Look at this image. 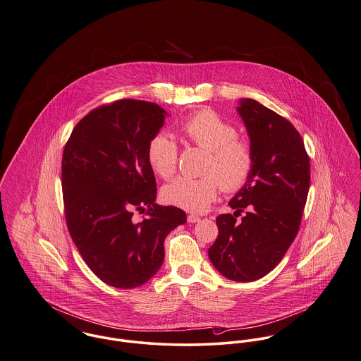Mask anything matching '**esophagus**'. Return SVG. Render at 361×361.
Returning <instances> with one entry per match:
<instances>
[{
    "label": "esophagus",
    "mask_w": 361,
    "mask_h": 361,
    "mask_svg": "<svg viewBox=\"0 0 361 361\" xmlns=\"http://www.w3.org/2000/svg\"><path fill=\"white\" fill-rule=\"evenodd\" d=\"M187 221H188L190 224H195V222H199V221H200V216H199V215H195V214H190L188 218H187Z\"/></svg>",
    "instance_id": "obj_1"
}]
</instances>
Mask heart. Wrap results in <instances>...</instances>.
Instances as JSON below:
<instances>
[{
	"mask_svg": "<svg viewBox=\"0 0 361 361\" xmlns=\"http://www.w3.org/2000/svg\"><path fill=\"white\" fill-rule=\"evenodd\" d=\"M180 132L190 145L209 151L199 178L178 177L162 190L166 203L187 212H206L221 188L226 192L243 188L254 171L252 146L237 136V129L212 110H199L185 118ZM147 161L162 178H170L178 165V146L169 135L159 132L149 139Z\"/></svg>",
	"mask_w": 361,
	"mask_h": 361,
	"instance_id": "heart-1",
	"label": "heart"
}]
</instances>
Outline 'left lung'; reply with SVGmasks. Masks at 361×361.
<instances>
[{
    "label": "left lung",
    "mask_w": 361,
    "mask_h": 361,
    "mask_svg": "<svg viewBox=\"0 0 361 361\" xmlns=\"http://www.w3.org/2000/svg\"><path fill=\"white\" fill-rule=\"evenodd\" d=\"M237 110L251 139L254 171L229 202L235 212L216 216L219 233L209 257L222 276L251 282L269 274L293 243L311 173L304 142L286 118L254 99H241Z\"/></svg>",
    "instance_id": "8db88e82"
}]
</instances>
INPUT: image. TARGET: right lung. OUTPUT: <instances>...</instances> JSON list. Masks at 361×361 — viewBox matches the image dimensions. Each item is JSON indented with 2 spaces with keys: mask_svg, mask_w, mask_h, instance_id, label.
I'll return each instance as SVG.
<instances>
[{
  "mask_svg": "<svg viewBox=\"0 0 361 361\" xmlns=\"http://www.w3.org/2000/svg\"><path fill=\"white\" fill-rule=\"evenodd\" d=\"M166 111L154 102L118 99L92 109L63 152L61 185L69 234L91 271L107 285L133 289L162 266L165 238L187 214L155 203L149 139ZM145 213L137 221L133 212Z\"/></svg>",
  "mask_w": 361,
  "mask_h": 361,
  "instance_id": "obj_1",
  "label": "right lung"
}]
</instances>
